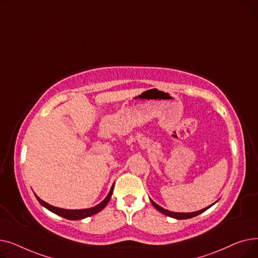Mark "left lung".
Listing matches in <instances>:
<instances>
[{
  "label": "left lung",
  "mask_w": 258,
  "mask_h": 258,
  "mask_svg": "<svg viewBox=\"0 0 258 258\" xmlns=\"http://www.w3.org/2000/svg\"><path fill=\"white\" fill-rule=\"evenodd\" d=\"M150 200H151L152 204L154 205V207H155L158 211H160L161 213H163V214H165V215H167V216H170V218H172V219H177V220H187V219L195 218V216H197V215L203 213L204 211H206L208 208H210L212 205H214V203H213L212 205H210V206H208V207H206V208H204V209H201V210L195 211V212H173V211H169V210H167V209L162 208L161 206H159L158 204H156V203H155L152 199H150ZM215 203H216V202H215Z\"/></svg>",
  "instance_id": "left-lung-1"
}]
</instances>
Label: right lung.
Returning a JSON list of instances; mask_svg holds the SVG:
<instances>
[{
    "label": "right lung",
    "instance_id": "right-lung-1",
    "mask_svg": "<svg viewBox=\"0 0 258 258\" xmlns=\"http://www.w3.org/2000/svg\"><path fill=\"white\" fill-rule=\"evenodd\" d=\"M113 189H114V184L112 185L111 187V190L110 192H108V195L106 196V198L101 202L99 203L98 205L94 206L92 208H87V209H77V210H71V209H63V208H58V207H55V206H52L50 204H48V203H46L45 201H43L42 199H39L36 195V199L37 201L39 202V204L44 206L45 208H47L48 210H50L51 212L55 213L59 216H62V218L67 219V220H71V221H76V220H83V219H86V218H89V216L97 213L99 211H101L108 203V201H110L111 197H112V194H113Z\"/></svg>",
    "mask_w": 258,
    "mask_h": 258
}]
</instances>
